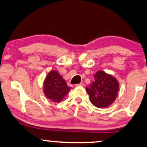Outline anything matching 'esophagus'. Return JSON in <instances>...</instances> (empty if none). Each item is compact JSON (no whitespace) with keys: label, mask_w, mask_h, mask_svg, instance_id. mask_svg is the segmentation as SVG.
<instances>
[{"label":"esophagus","mask_w":147,"mask_h":147,"mask_svg":"<svg viewBox=\"0 0 147 147\" xmlns=\"http://www.w3.org/2000/svg\"><path fill=\"white\" fill-rule=\"evenodd\" d=\"M85 84L84 83H80V84H77L75 85V86H84Z\"/></svg>","instance_id":"34e87169"}]
</instances>
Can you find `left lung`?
<instances>
[{
	"label": "left lung",
	"instance_id": "1",
	"mask_svg": "<svg viewBox=\"0 0 147 147\" xmlns=\"http://www.w3.org/2000/svg\"><path fill=\"white\" fill-rule=\"evenodd\" d=\"M95 80L86 88L91 104L97 108L110 106L117 98L119 90L117 80L103 71H98L94 76Z\"/></svg>",
	"mask_w": 147,
	"mask_h": 147
}]
</instances>
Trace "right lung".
Masks as SVG:
<instances>
[{
  "label": "right lung",
  "instance_id": "1",
  "mask_svg": "<svg viewBox=\"0 0 147 147\" xmlns=\"http://www.w3.org/2000/svg\"><path fill=\"white\" fill-rule=\"evenodd\" d=\"M71 88L57 71L49 72L43 83L45 95L54 102H60Z\"/></svg>",
  "mask_w": 147,
  "mask_h": 147
}]
</instances>
